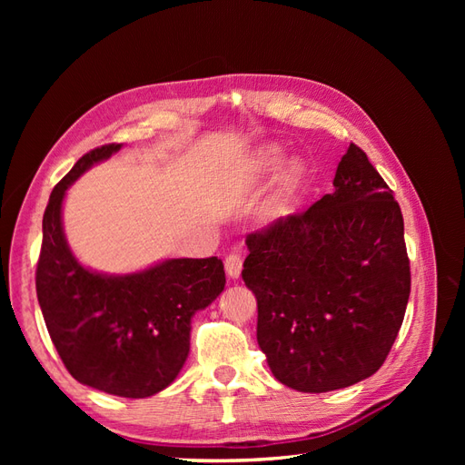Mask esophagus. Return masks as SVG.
Segmentation results:
<instances>
[{"mask_svg":"<svg viewBox=\"0 0 465 465\" xmlns=\"http://www.w3.org/2000/svg\"><path fill=\"white\" fill-rule=\"evenodd\" d=\"M224 270H227L229 277L238 279V275H241V272H242V258H241V254H236V252H231V254L224 258Z\"/></svg>","mask_w":465,"mask_h":465,"instance_id":"obj_1","label":"esophagus"}]
</instances>
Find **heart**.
<instances>
[{
	"mask_svg": "<svg viewBox=\"0 0 465 465\" xmlns=\"http://www.w3.org/2000/svg\"><path fill=\"white\" fill-rule=\"evenodd\" d=\"M283 163H285V151L277 145H267V147H262L254 154V163L252 164H254L258 173L272 174V173L279 171V168L283 166ZM304 180H306L304 166L297 164V163L291 164L287 168V173L283 174V180H281V186H279L277 193L273 195L270 207H267V211H265V217L272 221L285 217L291 211L297 193L301 192Z\"/></svg>",
	"mask_w": 465,
	"mask_h": 465,
	"instance_id": "obj_1",
	"label": "heart"
}]
</instances>
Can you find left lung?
<instances>
[{"label": "left lung", "mask_w": 465, "mask_h": 465, "mask_svg": "<svg viewBox=\"0 0 465 465\" xmlns=\"http://www.w3.org/2000/svg\"><path fill=\"white\" fill-rule=\"evenodd\" d=\"M333 188L246 236L242 279L258 301V345L281 384L308 393L382 367L411 291L400 203L355 143Z\"/></svg>", "instance_id": "8db88e82"}]
</instances>
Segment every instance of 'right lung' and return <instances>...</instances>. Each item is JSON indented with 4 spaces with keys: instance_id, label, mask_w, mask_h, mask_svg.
<instances>
[{
    "instance_id": "obj_1",
    "label": "right lung",
    "mask_w": 465,
    "mask_h": 465,
    "mask_svg": "<svg viewBox=\"0 0 465 465\" xmlns=\"http://www.w3.org/2000/svg\"><path fill=\"white\" fill-rule=\"evenodd\" d=\"M122 145L96 147L75 163L50 193L42 217L36 297L52 343L77 382L122 398H149L184 367L192 316L224 289L215 256L166 260L132 275L83 267L62 229L65 190Z\"/></svg>"
}]
</instances>
